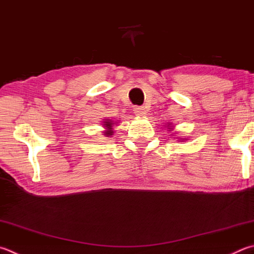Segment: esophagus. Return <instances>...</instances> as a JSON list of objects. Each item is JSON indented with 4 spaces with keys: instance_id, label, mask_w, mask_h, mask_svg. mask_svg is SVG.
I'll list each match as a JSON object with an SVG mask.
<instances>
[{
    "instance_id": "1",
    "label": "esophagus",
    "mask_w": 254,
    "mask_h": 254,
    "mask_svg": "<svg viewBox=\"0 0 254 254\" xmlns=\"http://www.w3.org/2000/svg\"><path fill=\"white\" fill-rule=\"evenodd\" d=\"M133 111H134V113L137 115V117H143V115L146 114L144 107H134Z\"/></svg>"
}]
</instances>
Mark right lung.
I'll use <instances>...</instances> for the list:
<instances>
[{
	"instance_id": "add662e5",
	"label": "right lung",
	"mask_w": 254,
	"mask_h": 254,
	"mask_svg": "<svg viewBox=\"0 0 254 254\" xmlns=\"http://www.w3.org/2000/svg\"><path fill=\"white\" fill-rule=\"evenodd\" d=\"M104 126L107 127L108 128H110V130H109V131H108V133H107V136H109V135H112V130H111V127H112V123H111V121H110V122H105Z\"/></svg>"
}]
</instances>
